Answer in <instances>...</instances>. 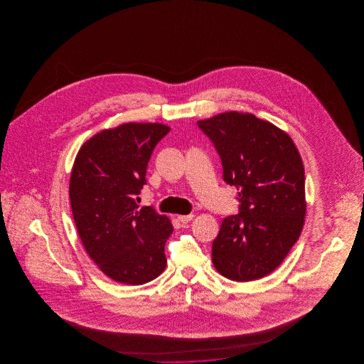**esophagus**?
Masks as SVG:
<instances>
[{
    "label": "esophagus",
    "instance_id": "esophagus-1",
    "mask_svg": "<svg viewBox=\"0 0 364 364\" xmlns=\"http://www.w3.org/2000/svg\"><path fill=\"white\" fill-rule=\"evenodd\" d=\"M193 218V215H181V216H178V220L182 223V224H187V223H190Z\"/></svg>",
    "mask_w": 364,
    "mask_h": 364
}]
</instances>
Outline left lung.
I'll return each instance as SVG.
<instances>
[{
	"instance_id": "8db88e82",
	"label": "left lung",
	"mask_w": 364,
	"mask_h": 364,
	"mask_svg": "<svg viewBox=\"0 0 364 364\" xmlns=\"http://www.w3.org/2000/svg\"><path fill=\"white\" fill-rule=\"evenodd\" d=\"M198 124L221 157L225 182L240 191V213L224 218L213 240V265L237 282L263 279L302 232V157L287 132L251 113L225 112Z\"/></svg>"
}]
</instances>
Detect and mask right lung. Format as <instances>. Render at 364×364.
I'll list each match as a JSON object with an SVG mask.
<instances>
[{"instance_id":"add662e5","label":"right lung","mask_w":364,"mask_h":364,"mask_svg":"<svg viewBox=\"0 0 364 364\" xmlns=\"http://www.w3.org/2000/svg\"><path fill=\"white\" fill-rule=\"evenodd\" d=\"M164 124L129 122L95 134L77 151L70 176L74 223L88 256L109 279L143 285L166 267L169 217L136 203Z\"/></svg>"}]
</instances>
